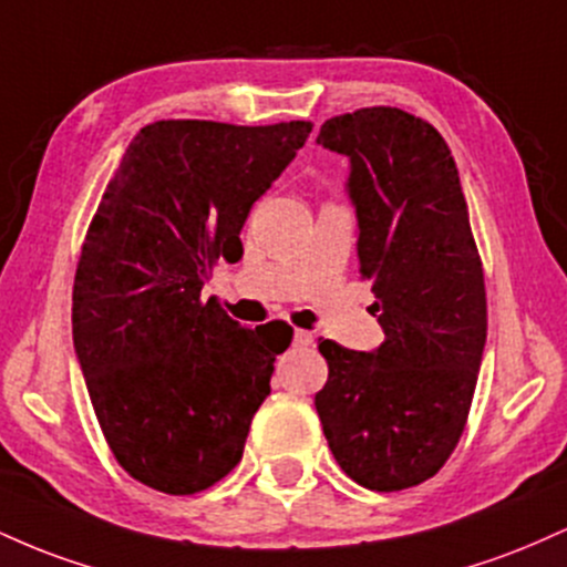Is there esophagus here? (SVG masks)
<instances>
[{"label": "esophagus", "instance_id": "34e87169", "mask_svg": "<svg viewBox=\"0 0 567 567\" xmlns=\"http://www.w3.org/2000/svg\"><path fill=\"white\" fill-rule=\"evenodd\" d=\"M311 341H315V336H311L309 330H296V333H292V343H296V347H311Z\"/></svg>", "mask_w": 567, "mask_h": 567}]
</instances>
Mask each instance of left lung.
<instances>
[{
    "label": "left lung",
    "mask_w": 567,
    "mask_h": 567,
    "mask_svg": "<svg viewBox=\"0 0 567 567\" xmlns=\"http://www.w3.org/2000/svg\"><path fill=\"white\" fill-rule=\"evenodd\" d=\"M317 143L349 159L357 258L386 341H320L315 408L338 466L368 491L434 477L458 445L487 336L485 279L451 148L402 109L341 114Z\"/></svg>",
    "instance_id": "8db88e82"
}]
</instances>
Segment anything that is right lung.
Wrapping results in <instances>:
<instances>
[{
    "label": "right lung",
    "instance_id": "add662e5",
    "mask_svg": "<svg viewBox=\"0 0 567 567\" xmlns=\"http://www.w3.org/2000/svg\"><path fill=\"white\" fill-rule=\"evenodd\" d=\"M311 122L162 120L130 141L82 245L74 351L109 447L130 477L192 496L239 464L292 328H243L202 288L243 258L252 202Z\"/></svg>",
    "mask_w": 567,
    "mask_h": 567
}]
</instances>
